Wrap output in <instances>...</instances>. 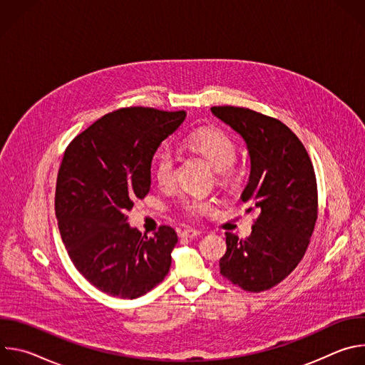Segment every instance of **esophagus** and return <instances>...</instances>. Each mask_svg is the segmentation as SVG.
I'll list each match as a JSON object with an SVG mask.
<instances>
[{"instance_id": "obj_1", "label": "esophagus", "mask_w": 365, "mask_h": 365, "mask_svg": "<svg viewBox=\"0 0 365 365\" xmlns=\"http://www.w3.org/2000/svg\"><path fill=\"white\" fill-rule=\"evenodd\" d=\"M200 234L199 230H195V228H186L180 232V237L183 238H193V237H197Z\"/></svg>"}]
</instances>
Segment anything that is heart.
I'll return each mask as SVG.
<instances>
[{
    "label": "heart",
    "mask_w": 365,
    "mask_h": 365,
    "mask_svg": "<svg viewBox=\"0 0 365 365\" xmlns=\"http://www.w3.org/2000/svg\"><path fill=\"white\" fill-rule=\"evenodd\" d=\"M190 148L199 151L203 158L218 170V180L224 186H231L238 180L235 160L238 148L235 141L225 133L217 130H197L187 137ZM153 173L162 187L172 186L175 180V154L170 148H162L154 159ZM215 200L206 196H186L179 202L180 211L192 218L203 217L214 210Z\"/></svg>",
    "instance_id": "1"
}]
</instances>
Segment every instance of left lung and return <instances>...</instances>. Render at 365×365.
Instances as JSON below:
<instances>
[{
    "label": "left lung",
    "mask_w": 365,
    "mask_h": 365,
    "mask_svg": "<svg viewBox=\"0 0 365 365\" xmlns=\"http://www.w3.org/2000/svg\"><path fill=\"white\" fill-rule=\"evenodd\" d=\"M211 111L247 143L251 172L241 199L251 205L248 211H258L247 240L225 232L220 270L232 284L259 293L284 280L309 247L318 220L314 165L302 141L280 120L231 106Z\"/></svg>",
    "instance_id": "8db88e82"
}]
</instances>
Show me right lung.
<instances>
[{"mask_svg":"<svg viewBox=\"0 0 365 365\" xmlns=\"http://www.w3.org/2000/svg\"><path fill=\"white\" fill-rule=\"evenodd\" d=\"M185 111L128 107L108 113L66 147L58 172L55 212L76 270L98 290L135 299L169 273L175 230L154 237L131 228L127 212L150 190V168Z\"/></svg>","mask_w":365,"mask_h":365,"instance_id":"1","label":"right lung"}]
</instances>
